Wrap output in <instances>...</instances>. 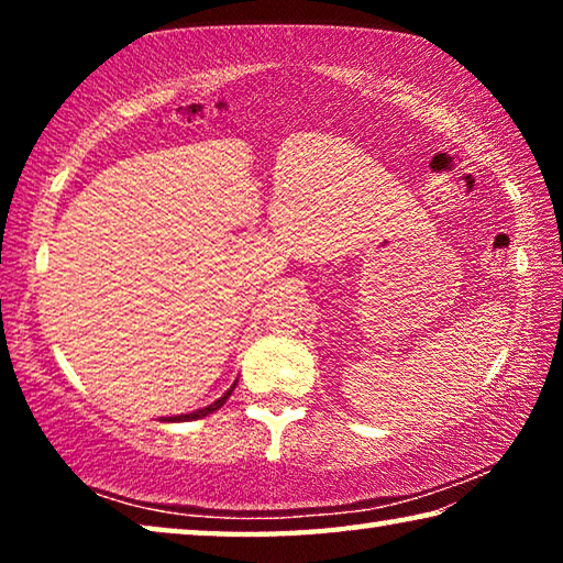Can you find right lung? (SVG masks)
Returning <instances> with one entry per match:
<instances>
[{
  "label": "right lung",
  "instance_id": "obj_1",
  "mask_svg": "<svg viewBox=\"0 0 563 563\" xmlns=\"http://www.w3.org/2000/svg\"><path fill=\"white\" fill-rule=\"evenodd\" d=\"M233 389H235V383L231 385V389H228V393H225L223 397H218L213 405H208V407H203V409H196V412H190V415H176V417H166V419H168V422H190V419H201V417L213 415L218 407H223V405H225V399L231 397Z\"/></svg>",
  "mask_w": 563,
  "mask_h": 563
}]
</instances>
